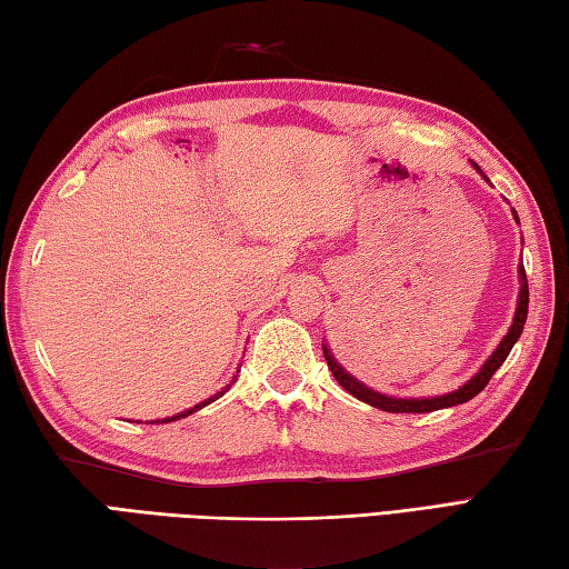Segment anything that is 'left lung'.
I'll return each instance as SVG.
<instances>
[{"label": "left lung", "mask_w": 569, "mask_h": 569, "mask_svg": "<svg viewBox=\"0 0 569 569\" xmlns=\"http://www.w3.org/2000/svg\"><path fill=\"white\" fill-rule=\"evenodd\" d=\"M471 166H475L477 171L481 173V168L475 161H471ZM481 178H485L487 183H489V178L485 173H481ZM513 217H516V222H518L516 210H513ZM518 276H521V291H518V306H516V316H513V322H511L509 332H506L501 345L493 349V355L485 361V367H481L475 373V377H471L465 386H459V389L452 391V393L435 396V398H393V396H383L379 391L369 389V386H365L361 381H357L352 373H347L340 365H337V359L330 355L328 347H322L325 361H328L332 377L337 379V383H340L345 391H349L355 398H359V401H365V403H369L373 408L389 410V413H430V410H440V408L467 403L489 383V379L493 377V371H497L506 361V357L511 355L513 345L518 342V337H521V332H523V325H526V318H528V278H526L523 263L518 266Z\"/></svg>", "instance_id": "8db88e82"}]
</instances>
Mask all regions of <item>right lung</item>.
<instances>
[{"label":"right lung","instance_id":"right-lung-1","mask_svg":"<svg viewBox=\"0 0 569 569\" xmlns=\"http://www.w3.org/2000/svg\"><path fill=\"white\" fill-rule=\"evenodd\" d=\"M239 373V371H237ZM229 389V386H227ZM227 389H222V391H217L214 396H210V398H204L202 403H198V406H192V408H188V410H183V413H178V416H171V418H161V420H153V422H173V420H180V418H186V416H190V413H196V410H200V408H204V406H210L212 401H217V398L220 396H224V391Z\"/></svg>","mask_w":569,"mask_h":569}]
</instances>
